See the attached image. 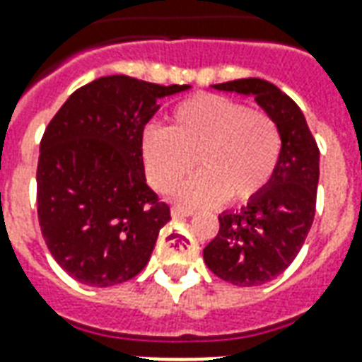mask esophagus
Here are the masks:
<instances>
[{"mask_svg":"<svg viewBox=\"0 0 362 362\" xmlns=\"http://www.w3.org/2000/svg\"><path fill=\"white\" fill-rule=\"evenodd\" d=\"M170 213H173V217H189L194 211L188 209V207H182V205H173Z\"/></svg>","mask_w":362,"mask_h":362,"instance_id":"esophagus-1","label":"esophagus"}]
</instances>
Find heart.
I'll return each instance as SVG.
<instances>
[{
	"label": "heart",
	"instance_id": "heart-1",
	"mask_svg": "<svg viewBox=\"0 0 362 362\" xmlns=\"http://www.w3.org/2000/svg\"><path fill=\"white\" fill-rule=\"evenodd\" d=\"M279 127L262 110L230 96L202 93L182 100L170 112V126L143 129L141 155L151 186L170 194L180 189L188 205L246 204L272 182L281 158Z\"/></svg>",
	"mask_w": 362,
	"mask_h": 362
}]
</instances>
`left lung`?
<instances>
[{
    "label": "left lung",
    "mask_w": 362,
    "mask_h": 362,
    "mask_svg": "<svg viewBox=\"0 0 362 362\" xmlns=\"http://www.w3.org/2000/svg\"><path fill=\"white\" fill-rule=\"evenodd\" d=\"M219 90L254 95L279 127L281 158L272 182L236 213H223L204 259L217 277L238 287L275 279L303 248L316 213L320 151L296 103L264 79H235Z\"/></svg>",
    "instance_id": "1"
}]
</instances>
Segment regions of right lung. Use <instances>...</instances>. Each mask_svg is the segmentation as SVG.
I'll return each instance as SVG.
<instances>
[{
    "label": "right lung",
    "instance_id": "obj_1",
    "mask_svg": "<svg viewBox=\"0 0 362 362\" xmlns=\"http://www.w3.org/2000/svg\"><path fill=\"white\" fill-rule=\"evenodd\" d=\"M186 89L100 77L75 90L44 129L38 223L50 254L74 279L112 287L147 266L170 207L145 182L143 127L157 98Z\"/></svg>",
    "mask_w": 362,
    "mask_h": 362
}]
</instances>
